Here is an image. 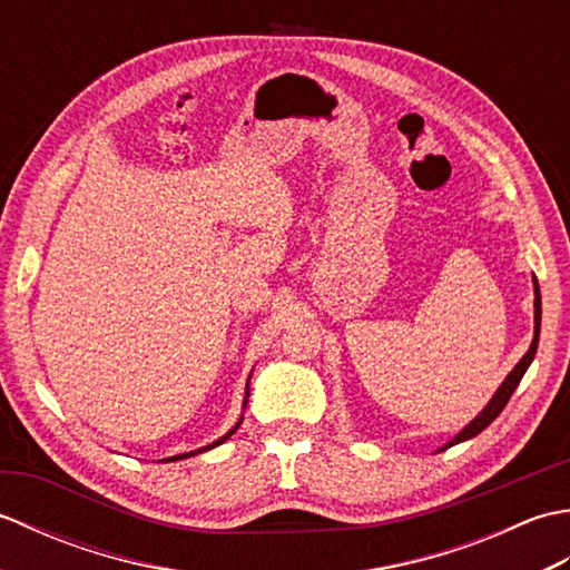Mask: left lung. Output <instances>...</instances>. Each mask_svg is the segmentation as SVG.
Returning <instances> with one entry per match:
<instances>
[{"label": "left lung", "mask_w": 570, "mask_h": 570, "mask_svg": "<svg viewBox=\"0 0 570 570\" xmlns=\"http://www.w3.org/2000/svg\"><path fill=\"white\" fill-rule=\"evenodd\" d=\"M539 331H541V294H539V284H537V278H534V341H531V345H529V350H527V355L517 362V367L507 374V380L502 382V386L498 392H494V396L490 399V404L480 411V414L472 419L468 426L460 431L455 439L448 443L445 448H451V445H455V443H463V441H468V439H472V435H478L480 431H485L490 423L500 416V411L507 406V402H510V396L514 394V390L519 386V382H522V377H524V372L529 370V365H531V360H534V355H537V347H539Z\"/></svg>", "instance_id": "8db88e82"}]
</instances>
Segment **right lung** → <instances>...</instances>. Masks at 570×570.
<instances>
[{
  "label": "right lung",
  "instance_id": "add662e5",
  "mask_svg": "<svg viewBox=\"0 0 570 570\" xmlns=\"http://www.w3.org/2000/svg\"><path fill=\"white\" fill-rule=\"evenodd\" d=\"M245 396H249V380H247V392H245ZM245 404H247V399H245ZM239 423H242V419L235 423V429H229L223 439H217L215 443H210V445H205V448H198V451H190V453H184V455H174V458H168V460H184V458H190V455H198V453H205V451H210V448H215V445H220V443H225L229 435H233L237 429H239Z\"/></svg>",
  "mask_w": 570,
  "mask_h": 570
}]
</instances>
